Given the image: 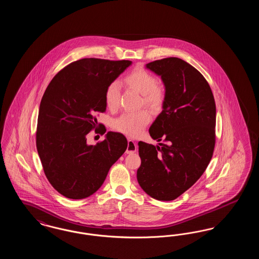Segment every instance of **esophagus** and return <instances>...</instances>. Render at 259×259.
<instances>
[{
  "mask_svg": "<svg viewBox=\"0 0 259 259\" xmlns=\"http://www.w3.org/2000/svg\"><path fill=\"white\" fill-rule=\"evenodd\" d=\"M137 150V146L136 143L132 139H128V145H127V149L126 153H134Z\"/></svg>",
  "mask_w": 259,
  "mask_h": 259,
  "instance_id": "34e87169",
  "label": "esophagus"
}]
</instances>
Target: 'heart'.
Listing matches in <instances>:
<instances>
[{"instance_id":"1","label":"heart","mask_w":259,"mask_h":259,"mask_svg":"<svg viewBox=\"0 0 259 259\" xmlns=\"http://www.w3.org/2000/svg\"><path fill=\"white\" fill-rule=\"evenodd\" d=\"M124 87L143 95L145 104L151 109L157 110L163 106L166 94L162 87L157 85V78L144 69H136L123 78ZM120 100V84L111 82L105 91V103L108 109H117ZM151 119L149 111L143 110L137 112H125L112 122L114 130L125 135L137 136L148 125Z\"/></svg>"}]
</instances>
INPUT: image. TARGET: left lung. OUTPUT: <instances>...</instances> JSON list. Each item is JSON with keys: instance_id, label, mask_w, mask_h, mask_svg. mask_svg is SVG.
Instances as JSON below:
<instances>
[{"instance_id": "left-lung-1", "label": "left lung", "mask_w": 259, "mask_h": 259, "mask_svg": "<svg viewBox=\"0 0 259 259\" xmlns=\"http://www.w3.org/2000/svg\"><path fill=\"white\" fill-rule=\"evenodd\" d=\"M146 68L161 76L166 98L149 128L159 146L139 142L137 180L150 197L171 201L194 185L211 159L215 103L208 81L187 62L169 57Z\"/></svg>"}]
</instances>
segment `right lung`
I'll list each match as a JSON object with an SVG mask.
<instances>
[{
    "label": "right lung",
    "instance_id": "1",
    "mask_svg": "<svg viewBox=\"0 0 259 259\" xmlns=\"http://www.w3.org/2000/svg\"><path fill=\"white\" fill-rule=\"evenodd\" d=\"M131 64L80 59L62 69L46 89L37 116V153L50 185L63 196L83 199L95 193L126 150L121 133L110 131L96 146L88 145L87 137L102 126L96 116L107 109L106 88Z\"/></svg>",
    "mask_w": 259,
    "mask_h": 259
}]
</instances>
